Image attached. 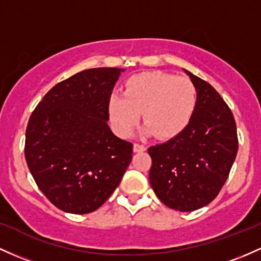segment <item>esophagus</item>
Segmentation results:
<instances>
[{"instance_id": "34e87169", "label": "esophagus", "mask_w": 261, "mask_h": 261, "mask_svg": "<svg viewBox=\"0 0 261 261\" xmlns=\"http://www.w3.org/2000/svg\"><path fill=\"white\" fill-rule=\"evenodd\" d=\"M146 150V146L142 145V144H134V151L135 152H141V151H145Z\"/></svg>"}]
</instances>
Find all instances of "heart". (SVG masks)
<instances>
[{
    "mask_svg": "<svg viewBox=\"0 0 261 261\" xmlns=\"http://www.w3.org/2000/svg\"><path fill=\"white\" fill-rule=\"evenodd\" d=\"M197 88L187 76L163 71H144L130 76L124 94L109 99V116L119 135L128 136L142 113L145 134L167 140L179 135L197 107Z\"/></svg>",
    "mask_w": 261,
    "mask_h": 261,
    "instance_id": "heart-1",
    "label": "heart"
}]
</instances>
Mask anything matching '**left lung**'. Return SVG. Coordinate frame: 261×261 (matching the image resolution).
I'll use <instances>...</instances> for the list:
<instances>
[{
    "mask_svg": "<svg viewBox=\"0 0 261 261\" xmlns=\"http://www.w3.org/2000/svg\"><path fill=\"white\" fill-rule=\"evenodd\" d=\"M197 88L190 124L165 144L148 147L151 187L165 205L199 210L218 196L238 152L233 113L210 83L186 70Z\"/></svg>",
    "mask_w": 261,
    "mask_h": 261,
    "instance_id": "8db88e82",
    "label": "left lung"
}]
</instances>
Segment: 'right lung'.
I'll return each mask as SVG.
<instances>
[{
    "label": "right lung",
    "mask_w": 261,
    "mask_h": 261,
    "mask_svg": "<svg viewBox=\"0 0 261 261\" xmlns=\"http://www.w3.org/2000/svg\"><path fill=\"white\" fill-rule=\"evenodd\" d=\"M120 68H93L43 96L25 128L24 156L42 193L63 212L101 207L133 159L131 142L109 127V99Z\"/></svg>",
    "instance_id": "1"
}]
</instances>
